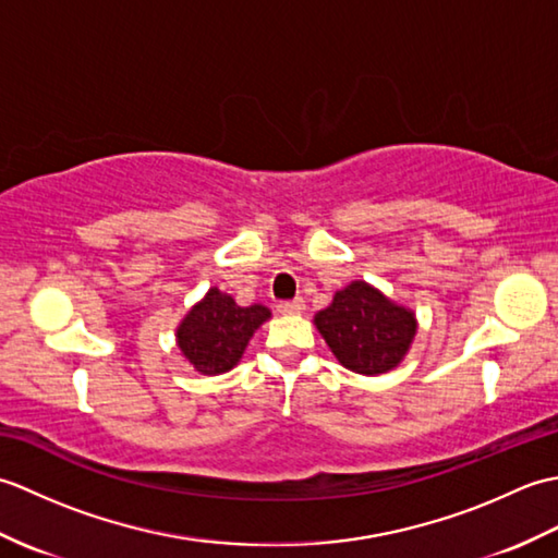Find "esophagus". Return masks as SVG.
<instances>
[{
	"label": "esophagus",
	"mask_w": 558,
	"mask_h": 558,
	"mask_svg": "<svg viewBox=\"0 0 558 558\" xmlns=\"http://www.w3.org/2000/svg\"><path fill=\"white\" fill-rule=\"evenodd\" d=\"M302 310H304V300H300V298L278 304V312H282V314H300Z\"/></svg>",
	"instance_id": "1"
}]
</instances>
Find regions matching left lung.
<instances>
[{"mask_svg": "<svg viewBox=\"0 0 558 558\" xmlns=\"http://www.w3.org/2000/svg\"><path fill=\"white\" fill-rule=\"evenodd\" d=\"M314 324L338 362L366 376L396 369L417 333L414 314L364 280L338 290Z\"/></svg>", "mask_w": 558, "mask_h": 558, "instance_id": "8db88e82", "label": "left lung"}]
</instances>
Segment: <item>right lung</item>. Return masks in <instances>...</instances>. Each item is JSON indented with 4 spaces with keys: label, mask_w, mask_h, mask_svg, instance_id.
Instances as JSON below:
<instances>
[{
    "label": "right lung",
    "mask_w": 558,
    "mask_h": 558,
    "mask_svg": "<svg viewBox=\"0 0 558 558\" xmlns=\"http://www.w3.org/2000/svg\"><path fill=\"white\" fill-rule=\"evenodd\" d=\"M268 318V306H240L228 292L210 288L177 326V345L196 372L225 374L242 360L248 340Z\"/></svg>",
    "instance_id": "add662e5"
}]
</instances>
